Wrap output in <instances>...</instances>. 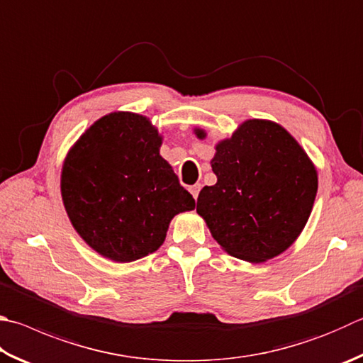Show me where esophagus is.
<instances>
[{
	"instance_id": "1",
	"label": "esophagus",
	"mask_w": 363,
	"mask_h": 363,
	"mask_svg": "<svg viewBox=\"0 0 363 363\" xmlns=\"http://www.w3.org/2000/svg\"><path fill=\"white\" fill-rule=\"evenodd\" d=\"M200 189H201V184H195V186H192V187L189 189L190 194L194 195L195 200H196V196H199V194H200Z\"/></svg>"
}]
</instances>
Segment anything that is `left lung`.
Returning <instances> with one entry per match:
<instances>
[{
    "label": "left lung",
    "mask_w": 363,
    "mask_h": 363,
    "mask_svg": "<svg viewBox=\"0 0 363 363\" xmlns=\"http://www.w3.org/2000/svg\"><path fill=\"white\" fill-rule=\"evenodd\" d=\"M200 140L206 131L195 128ZM214 186L201 189L199 213L220 247L236 259L267 262L298 238L318 194V171L279 123L249 118L216 144Z\"/></svg>",
    "instance_id": "obj_1"
}]
</instances>
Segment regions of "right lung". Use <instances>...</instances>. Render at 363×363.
Returning a JSON list of instances; mask_svg holds the SVG:
<instances>
[{
  "label": "right lung",
  "instance_id": "right-lung-1",
  "mask_svg": "<svg viewBox=\"0 0 363 363\" xmlns=\"http://www.w3.org/2000/svg\"><path fill=\"white\" fill-rule=\"evenodd\" d=\"M147 117L111 113L85 130L62 168V199L79 236L109 260L128 263L159 249L176 214L195 200L160 155Z\"/></svg>",
  "mask_w": 363,
  "mask_h": 363
}]
</instances>
